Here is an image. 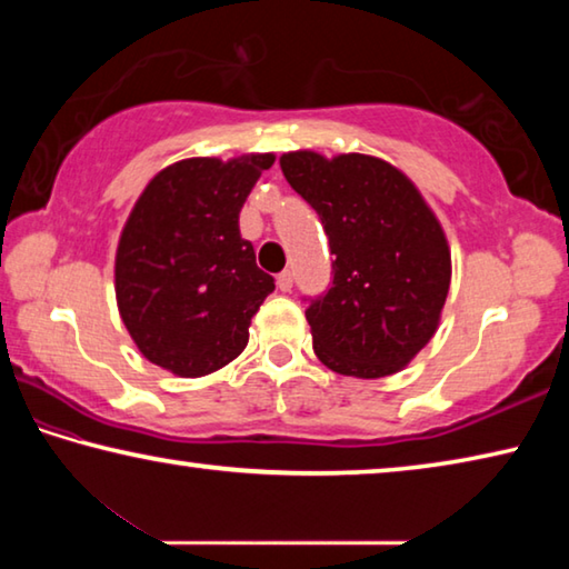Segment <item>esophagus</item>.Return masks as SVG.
Instances as JSON below:
<instances>
[{
    "label": "esophagus",
    "instance_id": "34e87169",
    "mask_svg": "<svg viewBox=\"0 0 569 569\" xmlns=\"http://www.w3.org/2000/svg\"><path fill=\"white\" fill-rule=\"evenodd\" d=\"M276 283H278V288H281L283 293H286V291H291V286H293V273H291V271H283V273H278Z\"/></svg>",
    "mask_w": 569,
    "mask_h": 569
}]
</instances>
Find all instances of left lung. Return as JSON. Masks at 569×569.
Returning a JSON list of instances; mask_svg holds the SVG:
<instances>
[{
	"label": "left lung",
	"instance_id": "1",
	"mask_svg": "<svg viewBox=\"0 0 569 569\" xmlns=\"http://www.w3.org/2000/svg\"><path fill=\"white\" fill-rule=\"evenodd\" d=\"M281 170L321 218L336 256L331 288L311 298L306 321L321 363L343 377L403 369L439 326L451 253L413 182L371 156L286 152Z\"/></svg>",
	"mask_w": 569,
	"mask_h": 569
}]
</instances>
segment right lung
I'll list each match as a JSON object with an SVG mask.
<instances>
[{"label": "right lung", "instance_id": "obj_1", "mask_svg": "<svg viewBox=\"0 0 569 569\" xmlns=\"http://www.w3.org/2000/svg\"><path fill=\"white\" fill-rule=\"evenodd\" d=\"M273 156L190 158L148 182L122 228L114 293L124 329L148 361L206 377L236 359L273 293L238 216Z\"/></svg>", "mask_w": 569, "mask_h": 569}]
</instances>
